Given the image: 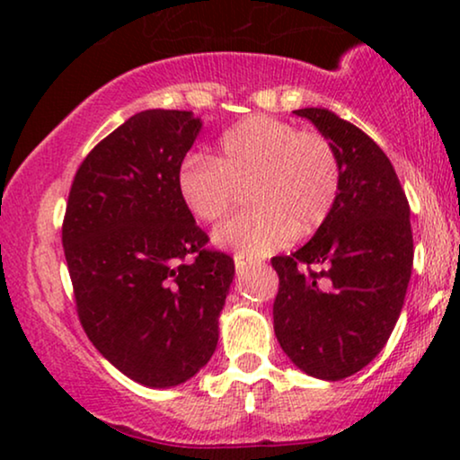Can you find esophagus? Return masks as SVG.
Segmentation results:
<instances>
[{
	"mask_svg": "<svg viewBox=\"0 0 460 460\" xmlns=\"http://www.w3.org/2000/svg\"><path fill=\"white\" fill-rule=\"evenodd\" d=\"M234 266H236V272L241 274V272H244V270H249L251 266H253V261L244 260L243 255H234Z\"/></svg>",
	"mask_w": 460,
	"mask_h": 460,
	"instance_id": "esophagus-1",
	"label": "esophagus"
}]
</instances>
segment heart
<instances>
[{
	"label": "heart",
	"mask_w": 460,
	"mask_h": 460,
	"mask_svg": "<svg viewBox=\"0 0 460 460\" xmlns=\"http://www.w3.org/2000/svg\"><path fill=\"white\" fill-rule=\"evenodd\" d=\"M175 190L184 209L207 224L230 216L249 190L255 209L219 224L213 241L255 260L329 222L343 190V165L320 131L255 115L226 131L216 159L186 155Z\"/></svg>",
	"instance_id": "obj_1"
}]
</instances>
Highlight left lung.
<instances>
[{
	"label": "left lung",
	"mask_w": 460,
	"mask_h": 460,
	"mask_svg": "<svg viewBox=\"0 0 460 460\" xmlns=\"http://www.w3.org/2000/svg\"><path fill=\"white\" fill-rule=\"evenodd\" d=\"M337 148L343 190L329 222L279 274L274 332L304 373L339 381L383 349L404 305L412 270L411 207L387 155L329 109H299Z\"/></svg>",
	"instance_id": "1"
}]
</instances>
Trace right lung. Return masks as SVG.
Instances as JSON below:
<instances>
[{"label": "right lung", "instance_id": "obj_1", "mask_svg": "<svg viewBox=\"0 0 460 460\" xmlns=\"http://www.w3.org/2000/svg\"><path fill=\"white\" fill-rule=\"evenodd\" d=\"M200 119L142 111L96 144L75 173L62 247L85 335L146 387H173L217 348L234 260L184 209L175 172Z\"/></svg>", "mask_w": 460, "mask_h": 460}]
</instances>
